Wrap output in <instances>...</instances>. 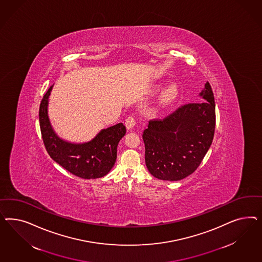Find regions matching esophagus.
I'll return each instance as SVG.
<instances>
[{"label": "esophagus", "mask_w": 262, "mask_h": 262, "mask_svg": "<svg viewBox=\"0 0 262 262\" xmlns=\"http://www.w3.org/2000/svg\"><path fill=\"white\" fill-rule=\"evenodd\" d=\"M135 119L134 116H128L127 119H126V122H125V125H126V127H127V129H132V128H134V127L135 126Z\"/></svg>", "instance_id": "obj_1"}]
</instances>
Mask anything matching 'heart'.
I'll list each match as a JSON object with an SVG mask.
<instances>
[{
	"label": "heart",
	"instance_id": "heart-1",
	"mask_svg": "<svg viewBox=\"0 0 262 262\" xmlns=\"http://www.w3.org/2000/svg\"><path fill=\"white\" fill-rule=\"evenodd\" d=\"M177 95H178V89L174 85H171L165 89L160 96V103L162 104H169L174 101Z\"/></svg>",
	"mask_w": 262,
	"mask_h": 262
}]
</instances>
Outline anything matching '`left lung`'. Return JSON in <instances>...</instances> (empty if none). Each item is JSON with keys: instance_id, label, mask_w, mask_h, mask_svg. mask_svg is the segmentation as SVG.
Masks as SVG:
<instances>
[{"instance_id": "1", "label": "left lung", "mask_w": 262, "mask_h": 262, "mask_svg": "<svg viewBox=\"0 0 262 262\" xmlns=\"http://www.w3.org/2000/svg\"><path fill=\"white\" fill-rule=\"evenodd\" d=\"M200 97L205 101L182 105L164 119L149 121L142 137L146 166L155 178L181 181L205 158L215 130L214 95L208 81Z\"/></svg>"}]
</instances>
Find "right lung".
<instances>
[{
	"mask_svg": "<svg viewBox=\"0 0 262 262\" xmlns=\"http://www.w3.org/2000/svg\"><path fill=\"white\" fill-rule=\"evenodd\" d=\"M52 85L43 96L39 107L40 129L49 156L77 177L90 180L107 174L117 158V146L126 135V127L119 123L103 128L95 137L85 143L65 141L53 129L48 116L49 96Z\"/></svg>",
	"mask_w": 262,
	"mask_h": 262,
	"instance_id": "add662e5",
	"label": "right lung"
}]
</instances>
